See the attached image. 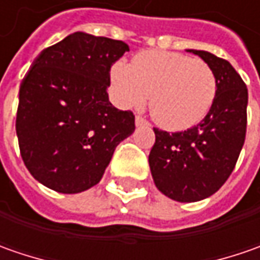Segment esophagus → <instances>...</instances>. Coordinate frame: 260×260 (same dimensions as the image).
Wrapping results in <instances>:
<instances>
[{
	"label": "esophagus",
	"instance_id": "obj_1",
	"mask_svg": "<svg viewBox=\"0 0 260 260\" xmlns=\"http://www.w3.org/2000/svg\"><path fill=\"white\" fill-rule=\"evenodd\" d=\"M136 125L140 127V125H149V121L143 118L142 115H136Z\"/></svg>",
	"mask_w": 260,
	"mask_h": 260
}]
</instances>
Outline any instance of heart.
Listing matches in <instances>:
<instances>
[{"mask_svg": "<svg viewBox=\"0 0 260 260\" xmlns=\"http://www.w3.org/2000/svg\"><path fill=\"white\" fill-rule=\"evenodd\" d=\"M111 81L125 108H140L150 96V114L168 130L200 123L217 94L215 74L208 63L172 52H145L128 66L115 63Z\"/></svg>", "mask_w": 260, "mask_h": 260, "instance_id": "1", "label": "heart"}]
</instances>
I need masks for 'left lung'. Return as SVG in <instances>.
<instances>
[{"label": "left lung", "mask_w": 260, "mask_h": 260, "mask_svg": "<svg viewBox=\"0 0 260 260\" xmlns=\"http://www.w3.org/2000/svg\"><path fill=\"white\" fill-rule=\"evenodd\" d=\"M214 71L217 94L200 124L169 133L153 128L149 166L157 189L179 203H194L217 192L235 169L247 125V88L225 59L189 50Z\"/></svg>", "instance_id": "1"}]
</instances>
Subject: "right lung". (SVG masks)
<instances>
[{
	"label": "right lung",
	"mask_w": 260,
	"mask_h": 260,
	"mask_svg": "<svg viewBox=\"0 0 260 260\" xmlns=\"http://www.w3.org/2000/svg\"><path fill=\"white\" fill-rule=\"evenodd\" d=\"M128 46L76 31L33 60L18 92L15 132L25 168L40 184L76 194L100 182L135 114L108 101L110 71Z\"/></svg>",
	"instance_id": "obj_1"
}]
</instances>
